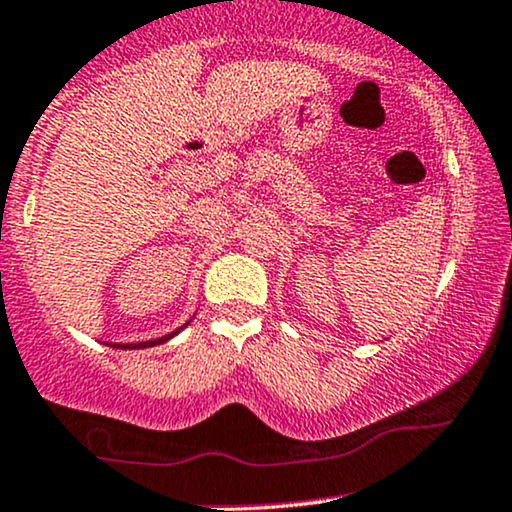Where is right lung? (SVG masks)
<instances>
[{"instance_id":"obj_1","label":"right lung","mask_w":512,"mask_h":512,"mask_svg":"<svg viewBox=\"0 0 512 512\" xmlns=\"http://www.w3.org/2000/svg\"><path fill=\"white\" fill-rule=\"evenodd\" d=\"M190 324V322H188ZM188 324H183V326H188ZM181 326V329H183ZM181 329H176V331H171V334H166V336H162V338H155V341H143V343H109V346L112 348H123V350H135V348H152V346H159V343H166L169 341V338H174L178 331Z\"/></svg>"}]
</instances>
